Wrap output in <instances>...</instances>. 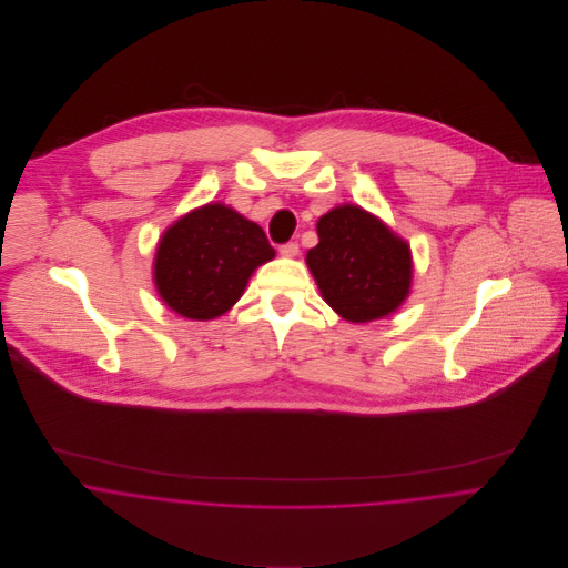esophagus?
I'll list each match as a JSON object with an SVG mask.
<instances>
[{
    "instance_id": "1",
    "label": "esophagus",
    "mask_w": 568,
    "mask_h": 568,
    "mask_svg": "<svg viewBox=\"0 0 568 568\" xmlns=\"http://www.w3.org/2000/svg\"><path fill=\"white\" fill-rule=\"evenodd\" d=\"M280 253L284 255V257H295L297 253H300V244L297 243H286L280 246Z\"/></svg>"
}]
</instances>
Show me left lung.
<instances>
[{"instance_id":"obj_1","label":"left lung","mask_w":568,"mask_h":568,"mask_svg":"<svg viewBox=\"0 0 568 568\" xmlns=\"http://www.w3.org/2000/svg\"><path fill=\"white\" fill-rule=\"evenodd\" d=\"M306 255L327 306L352 324L392 315L410 288V248L358 205H338L317 223Z\"/></svg>"}]
</instances>
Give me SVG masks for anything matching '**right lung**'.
Listing matches in <instances>:
<instances>
[{"label":"right lung","mask_w":568,"mask_h":568,"mask_svg":"<svg viewBox=\"0 0 568 568\" xmlns=\"http://www.w3.org/2000/svg\"><path fill=\"white\" fill-rule=\"evenodd\" d=\"M273 255L260 225L210 203L165 230L155 253V284L174 313L207 322L241 300L251 273Z\"/></svg>","instance_id":"right-lung-1"}]
</instances>
